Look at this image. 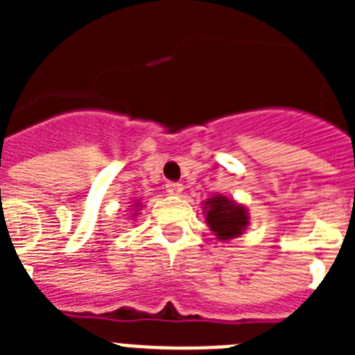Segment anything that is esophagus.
I'll return each mask as SVG.
<instances>
[{"instance_id":"1","label":"esophagus","mask_w":355,"mask_h":355,"mask_svg":"<svg viewBox=\"0 0 355 355\" xmlns=\"http://www.w3.org/2000/svg\"><path fill=\"white\" fill-rule=\"evenodd\" d=\"M183 184L181 183H167V192L171 196H181L183 193Z\"/></svg>"}]
</instances>
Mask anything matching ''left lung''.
<instances>
[{"label":"left lung","mask_w":355,"mask_h":355,"mask_svg":"<svg viewBox=\"0 0 355 355\" xmlns=\"http://www.w3.org/2000/svg\"><path fill=\"white\" fill-rule=\"evenodd\" d=\"M206 216V224L209 225L218 241H229L240 238L247 229L249 222V209L229 197L216 196L209 197L202 205Z\"/></svg>","instance_id":"obj_1"}]
</instances>
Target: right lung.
<instances>
[{"mask_svg": "<svg viewBox=\"0 0 355 355\" xmlns=\"http://www.w3.org/2000/svg\"><path fill=\"white\" fill-rule=\"evenodd\" d=\"M140 208H142V202H140V200H137V202H133V205L130 206V211H131V216H133V218H137V216H139Z\"/></svg>", "mask_w": 355, "mask_h": 355, "instance_id": "obj_1", "label": "right lung"}]
</instances>
